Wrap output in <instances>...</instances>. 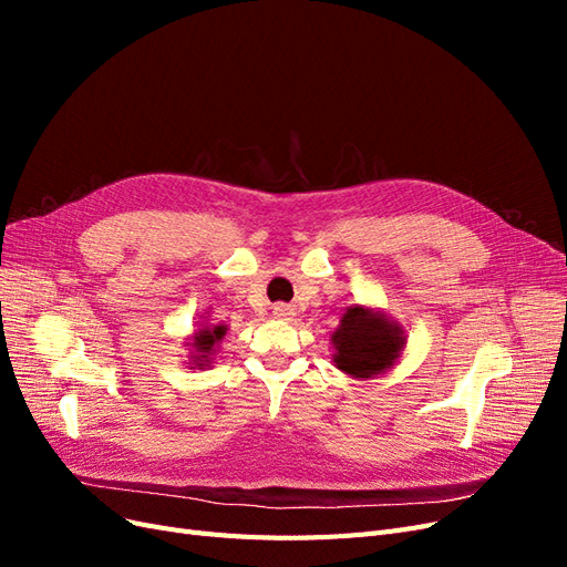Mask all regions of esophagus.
Segmentation results:
<instances>
[{"instance_id": "1", "label": "esophagus", "mask_w": 567, "mask_h": 567, "mask_svg": "<svg viewBox=\"0 0 567 567\" xmlns=\"http://www.w3.org/2000/svg\"><path fill=\"white\" fill-rule=\"evenodd\" d=\"M293 315H296V310L290 305H286V302L274 305V317H277V319H290Z\"/></svg>"}]
</instances>
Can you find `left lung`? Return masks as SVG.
I'll use <instances>...</instances> for the list:
<instances>
[{
  "mask_svg": "<svg viewBox=\"0 0 567 567\" xmlns=\"http://www.w3.org/2000/svg\"><path fill=\"white\" fill-rule=\"evenodd\" d=\"M333 367L350 379H379L400 362L406 333L400 321L388 317L379 307L350 305L331 333Z\"/></svg>",
  "mask_w": 567,
  "mask_h": 567,
  "instance_id": "1",
  "label": "left lung"
}]
</instances>
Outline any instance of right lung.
Returning <instances> with one entry per match:
<instances>
[{
    "label": "right lung",
    "instance_id": "right-lung-1",
    "mask_svg": "<svg viewBox=\"0 0 567 567\" xmlns=\"http://www.w3.org/2000/svg\"><path fill=\"white\" fill-rule=\"evenodd\" d=\"M198 329L184 340V348L188 350V369H205L213 364V359L219 350V342L225 340L229 326L227 323H213L208 317H200Z\"/></svg>",
    "mask_w": 567,
    "mask_h": 567
}]
</instances>
